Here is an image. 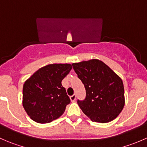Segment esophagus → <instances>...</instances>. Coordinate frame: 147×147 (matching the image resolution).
<instances>
[{
  "mask_svg": "<svg viewBox=\"0 0 147 147\" xmlns=\"http://www.w3.org/2000/svg\"><path fill=\"white\" fill-rule=\"evenodd\" d=\"M69 98H70V100H71V102H75V100H76V95H75V94H73V95H72V96H70V97H69Z\"/></svg>",
  "mask_w": 147,
  "mask_h": 147,
  "instance_id": "34e87169",
  "label": "esophagus"
}]
</instances>
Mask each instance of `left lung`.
Here are the masks:
<instances>
[{"mask_svg": "<svg viewBox=\"0 0 147 147\" xmlns=\"http://www.w3.org/2000/svg\"><path fill=\"white\" fill-rule=\"evenodd\" d=\"M73 69L86 90V98L78 100L83 113L92 121L107 123L115 119L125 104L121 78L97 59L72 63Z\"/></svg>", "mask_w": 147, "mask_h": 147, "instance_id": "8db88e82", "label": "left lung"}]
</instances>
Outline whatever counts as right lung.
I'll return each instance as SVG.
<instances>
[{
  "mask_svg": "<svg viewBox=\"0 0 147 147\" xmlns=\"http://www.w3.org/2000/svg\"><path fill=\"white\" fill-rule=\"evenodd\" d=\"M70 64H50L40 68L23 84V106L31 119L46 124L64 113L70 100L62 80Z\"/></svg>",
  "mask_w": 147,
  "mask_h": 147,
  "instance_id": "right-lung-1",
  "label": "right lung"
}]
</instances>
